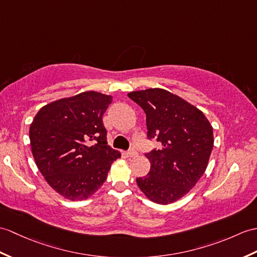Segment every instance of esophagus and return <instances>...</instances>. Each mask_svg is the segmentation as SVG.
<instances>
[{
  "label": "esophagus",
  "instance_id": "obj_1",
  "mask_svg": "<svg viewBox=\"0 0 257 257\" xmlns=\"http://www.w3.org/2000/svg\"><path fill=\"white\" fill-rule=\"evenodd\" d=\"M124 156H126L127 158H133V157L137 156V152H136V150H134V149H130V150L124 152Z\"/></svg>",
  "mask_w": 257,
  "mask_h": 257
}]
</instances>
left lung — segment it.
Returning <instances> with one entry per match:
<instances>
[{
  "label": "left lung",
  "instance_id": "8db88e82",
  "mask_svg": "<svg viewBox=\"0 0 257 257\" xmlns=\"http://www.w3.org/2000/svg\"><path fill=\"white\" fill-rule=\"evenodd\" d=\"M128 97L146 112L148 139L160 143L145 153L151 169L137 185L152 201L171 204L205 173L213 147L211 124L201 110L163 88L131 92Z\"/></svg>",
  "mask_w": 257,
  "mask_h": 257
}]
</instances>
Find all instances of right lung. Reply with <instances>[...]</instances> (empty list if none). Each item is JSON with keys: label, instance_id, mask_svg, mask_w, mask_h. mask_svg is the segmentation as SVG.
Here are the masks:
<instances>
[{"label": "right lung", "instance_id": "1", "mask_svg": "<svg viewBox=\"0 0 257 257\" xmlns=\"http://www.w3.org/2000/svg\"><path fill=\"white\" fill-rule=\"evenodd\" d=\"M111 96L84 92L44 106L29 128L32 152L41 174L71 200L93 195L120 152L107 145L103 115Z\"/></svg>", "mask_w": 257, "mask_h": 257}]
</instances>
